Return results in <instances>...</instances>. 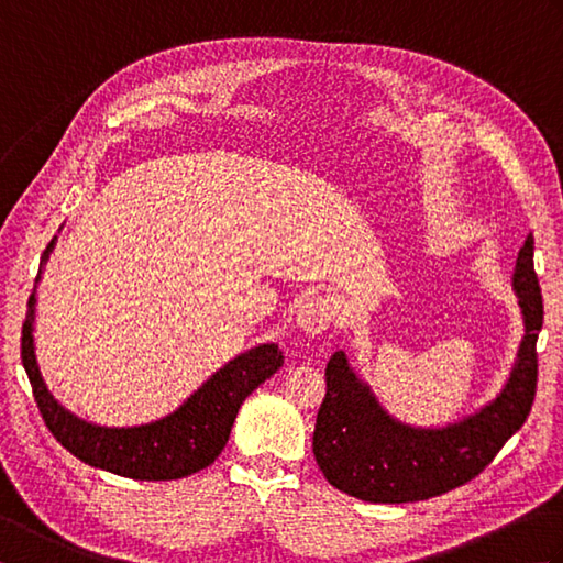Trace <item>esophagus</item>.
<instances>
[{
	"label": "esophagus",
	"mask_w": 563,
	"mask_h": 563,
	"mask_svg": "<svg viewBox=\"0 0 563 563\" xmlns=\"http://www.w3.org/2000/svg\"><path fill=\"white\" fill-rule=\"evenodd\" d=\"M333 305L324 295H312L297 309V327H300L307 336H319L333 324Z\"/></svg>",
	"instance_id": "obj_1"
}]
</instances>
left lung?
<instances>
[{"label":"left lung","mask_w":563,"mask_h":563,"mask_svg":"<svg viewBox=\"0 0 563 563\" xmlns=\"http://www.w3.org/2000/svg\"><path fill=\"white\" fill-rule=\"evenodd\" d=\"M534 239H525L512 288L525 317V339L508 385L464 421L421 430L394 421L355 377L343 351L327 363V394L319 406L312 450L331 486L369 504H413L448 494L494 462L508 438L528 421L537 391V336L544 321Z\"/></svg>","instance_id":"8db88e82"}]
</instances>
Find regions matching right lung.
<instances>
[{
    "mask_svg": "<svg viewBox=\"0 0 563 563\" xmlns=\"http://www.w3.org/2000/svg\"><path fill=\"white\" fill-rule=\"evenodd\" d=\"M55 239L45 249H53ZM43 256V258H45ZM33 305L21 329V361L47 430L75 457L140 482H172L206 470L230 440L239 406L283 365L275 343L256 345L220 367L206 385L159 421L135 428L91 426L63 409L47 391L33 353Z\"/></svg>",
    "mask_w": 563,
    "mask_h": 563,
    "instance_id": "add662e5",
    "label": "right lung"
}]
</instances>
